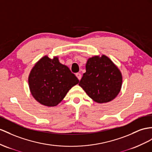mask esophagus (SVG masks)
Segmentation results:
<instances>
[{
    "instance_id": "obj_1",
    "label": "esophagus",
    "mask_w": 152,
    "mask_h": 152,
    "mask_svg": "<svg viewBox=\"0 0 152 152\" xmlns=\"http://www.w3.org/2000/svg\"><path fill=\"white\" fill-rule=\"evenodd\" d=\"M76 77H77V78H78L79 80H81V75L80 73H79V72L76 73Z\"/></svg>"
}]
</instances>
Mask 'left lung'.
Listing matches in <instances>:
<instances>
[{
    "mask_svg": "<svg viewBox=\"0 0 152 152\" xmlns=\"http://www.w3.org/2000/svg\"><path fill=\"white\" fill-rule=\"evenodd\" d=\"M122 81L121 73L109 58L95 56L88 59L79 85L94 102L103 103L118 96Z\"/></svg>",
    "mask_w": 152,
    "mask_h": 152,
    "instance_id": "left-lung-1",
    "label": "left lung"
}]
</instances>
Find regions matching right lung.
Returning a JSON list of instances; mask_svg holds the SVG:
<instances>
[{
  "label": "right lung",
  "mask_w": 152,
  "mask_h": 152,
  "mask_svg": "<svg viewBox=\"0 0 152 152\" xmlns=\"http://www.w3.org/2000/svg\"><path fill=\"white\" fill-rule=\"evenodd\" d=\"M28 82L31 93L38 103L54 107L79 80L69 67L60 63L58 57L50 59L45 56L31 69Z\"/></svg>",
  "instance_id": "obj_1"
}]
</instances>
